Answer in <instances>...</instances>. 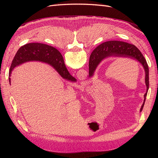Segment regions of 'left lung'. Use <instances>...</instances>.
I'll list each match as a JSON object with an SVG mask.
<instances>
[{"instance_id": "8db88e82", "label": "left lung", "mask_w": 158, "mask_h": 158, "mask_svg": "<svg viewBox=\"0 0 158 158\" xmlns=\"http://www.w3.org/2000/svg\"><path fill=\"white\" fill-rule=\"evenodd\" d=\"M92 59L89 61V75L94 74L97 66L102 60L109 56H124L135 59L143 66L146 73L145 82L147 88V92L149 89V69L145 58L137 47L126 42L119 41H109L99 45L91 55ZM147 92L144 95V100L140 109V111L144 106Z\"/></svg>"}]
</instances>
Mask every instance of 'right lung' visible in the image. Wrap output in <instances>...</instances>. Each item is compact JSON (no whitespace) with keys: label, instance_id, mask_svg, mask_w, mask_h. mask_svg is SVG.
Segmentation results:
<instances>
[{"label":"right lung","instance_id":"1","mask_svg":"<svg viewBox=\"0 0 158 158\" xmlns=\"http://www.w3.org/2000/svg\"><path fill=\"white\" fill-rule=\"evenodd\" d=\"M31 60H40L51 65L64 79L75 82L76 80L72 76L66 68L63 57L55 47L46 44L32 43L21 47L17 51L12 62L9 76L16 66ZM10 78H9V82Z\"/></svg>","mask_w":158,"mask_h":158}]
</instances>
